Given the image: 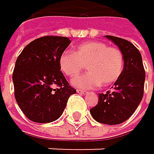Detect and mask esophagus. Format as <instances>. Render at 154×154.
I'll return each mask as SVG.
<instances>
[{"mask_svg":"<svg viewBox=\"0 0 154 154\" xmlns=\"http://www.w3.org/2000/svg\"><path fill=\"white\" fill-rule=\"evenodd\" d=\"M76 92H78V93H81V94H84V93H86V91H83V90H78V91H76Z\"/></svg>","mask_w":154,"mask_h":154,"instance_id":"1","label":"esophagus"}]
</instances>
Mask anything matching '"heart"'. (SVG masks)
I'll use <instances>...</instances> for the list:
<instances>
[{"instance_id": "b5f03b06", "label": "heart", "mask_w": 154, "mask_h": 154, "mask_svg": "<svg viewBox=\"0 0 154 154\" xmlns=\"http://www.w3.org/2000/svg\"><path fill=\"white\" fill-rule=\"evenodd\" d=\"M88 72L72 79V85L79 88H94L103 83H115L124 67L123 54L119 49L108 47L100 41H88L79 45L74 52H63L59 58L61 71L69 78L84 68Z\"/></svg>"}]
</instances>
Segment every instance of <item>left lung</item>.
Masks as SVG:
<instances>
[{
  "mask_svg": "<svg viewBox=\"0 0 154 154\" xmlns=\"http://www.w3.org/2000/svg\"><path fill=\"white\" fill-rule=\"evenodd\" d=\"M119 48L123 54L124 68L112 91L99 93L98 104L91 114L99 123L118 125L128 120L140 103L145 82V70L140 51L128 40L105 36Z\"/></svg>",
  "mask_w": 154,
  "mask_h": 154,
  "instance_id": "left-lung-1",
  "label": "left lung"
}]
</instances>
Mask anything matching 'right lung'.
Segmentation results:
<instances>
[{
	"label": "right lung",
	"mask_w": 154,
	"mask_h": 154,
	"mask_svg": "<svg viewBox=\"0 0 154 154\" xmlns=\"http://www.w3.org/2000/svg\"><path fill=\"white\" fill-rule=\"evenodd\" d=\"M70 42L66 37H41L27 44L17 58L13 73L14 97L29 120H57L68 98L76 92L59 67V58Z\"/></svg>",
	"instance_id": "obj_1"
}]
</instances>
